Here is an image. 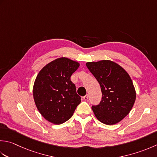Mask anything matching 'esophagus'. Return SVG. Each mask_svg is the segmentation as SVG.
I'll return each instance as SVG.
<instances>
[{
	"label": "esophagus",
	"mask_w": 157,
	"mask_h": 157,
	"mask_svg": "<svg viewBox=\"0 0 157 157\" xmlns=\"http://www.w3.org/2000/svg\"><path fill=\"white\" fill-rule=\"evenodd\" d=\"M83 99H84L85 101H87L88 99V94H86V95H85L84 97H83Z\"/></svg>",
	"instance_id": "1"
}]
</instances>
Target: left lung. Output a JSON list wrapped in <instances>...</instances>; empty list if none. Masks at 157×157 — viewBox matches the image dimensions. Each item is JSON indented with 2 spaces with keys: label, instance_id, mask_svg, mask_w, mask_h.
<instances>
[{
  "label": "left lung",
  "instance_id": "left-lung-1",
  "mask_svg": "<svg viewBox=\"0 0 157 157\" xmlns=\"http://www.w3.org/2000/svg\"><path fill=\"white\" fill-rule=\"evenodd\" d=\"M99 83L102 99L92 109L100 122L117 124L127 116L136 99V92L128 73L118 64L109 60L86 64Z\"/></svg>",
  "mask_w": 157,
  "mask_h": 157
}]
</instances>
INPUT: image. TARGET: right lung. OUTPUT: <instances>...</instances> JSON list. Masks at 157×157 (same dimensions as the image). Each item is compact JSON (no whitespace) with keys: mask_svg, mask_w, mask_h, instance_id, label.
Instances as JSON below:
<instances>
[{"mask_svg":"<svg viewBox=\"0 0 157 157\" xmlns=\"http://www.w3.org/2000/svg\"><path fill=\"white\" fill-rule=\"evenodd\" d=\"M79 63L61 57L49 63L39 72L33 94L36 108L45 120L55 124L68 121L81 102L71 76Z\"/></svg>","mask_w":157,"mask_h":157,"instance_id":"right-lung-1","label":"right lung"}]
</instances>
